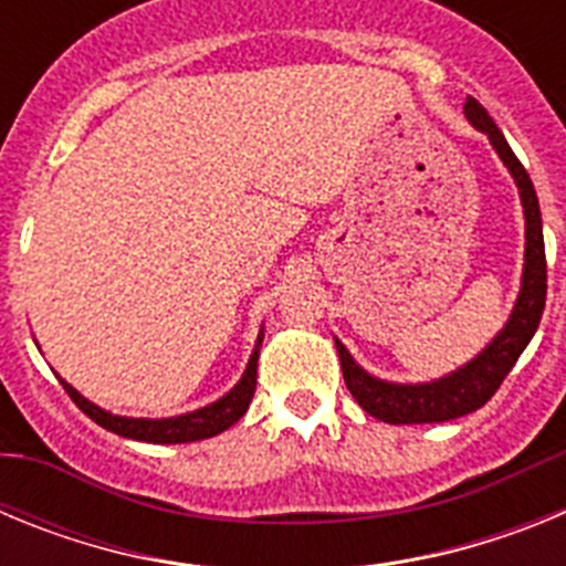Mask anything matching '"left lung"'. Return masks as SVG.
Here are the masks:
<instances>
[{
  "label": "left lung",
  "mask_w": 566,
  "mask_h": 566,
  "mask_svg": "<svg viewBox=\"0 0 566 566\" xmlns=\"http://www.w3.org/2000/svg\"><path fill=\"white\" fill-rule=\"evenodd\" d=\"M464 118H468L479 133L488 135L490 147L496 149L507 172L518 187L524 209V269H522V289H518L516 306L510 312L507 323L502 332L484 345L476 357L464 363L457 371L444 374V377L431 379V382H388L374 374H368L352 352L334 337L337 345L339 365H343V377L352 397L357 399L359 408L371 417L382 419L388 424H422V422H448L459 419L464 413H473L482 408L510 368L516 365L527 343L536 334L538 323L544 314V300H547V260H544V232H542V209H538L536 189L530 181L527 169L510 149L507 138L496 122L490 118L488 109L468 98L464 102Z\"/></svg>",
  "instance_id": "left-lung-1"
}]
</instances>
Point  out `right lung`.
<instances>
[{
	"label": "right lung",
	"instance_id": "right-lung-1",
	"mask_svg": "<svg viewBox=\"0 0 566 566\" xmlns=\"http://www.w3.org/2000/svg\"><path fill=\"white\" fill-rule=\"evenodd\" d=\"M260 345H263V328L258 334V343H254V352L247 363V371L238 379L232 391L223 394L221 399L203 405V408H195V411L181 413V417H167V419H147V417H118V413H109L104 408H98L96 402H90L87 397L73 388L70 382H64L59 377V382L64 385V391L70 394V399L87 413L90 419L107 431L118 433L124 439H138V442H153V444H181V442H198V439H209L223 433L227 428H232L243 413L249 411V402L254 397V385H258V357Z\"/></svg>",
	"mask_w": 566,
	"mask_h": 566
}]
</instances>
